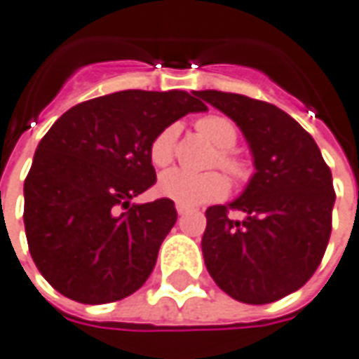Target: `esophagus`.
Wrapping results in <instances>:
<instances>
[{
    "instance_id": "obj_1",
    "label": "esophagus",
    "mask_w": 359,
    "mask_h": 359,
    "mask_svg": "<svg viewBox=\"0 0 359 359\" xmlns=\"http://www.w3.org/2000/svg\"><path fill=\"white\" fill-rule=\"evenodd\" d=\"M175 211H177V215H184L187 209H185V207H182V205H177V207H175Z\"/></svg>"
}]
</instances>
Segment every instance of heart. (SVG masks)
Returning a JSON list of instances; mask_svg holds the SVG:
<instances>
[{
    "label": "heart",
    "instance_id": "b5f03b06",
    "mask_svg": "<svg viewBox=\"0 0 359 359\" xmlns=\"http://www.w3.org/2000/svg\"><path fill=\"white\" fill-rule=\"evenodd\" d=\"M197 130L221 150L217 156V164L234 180H242L246 175V165L241 158H236L231 152L238 140V128L231 118L222 117V115H207L197 121ZM175 140H177V127L174 125L165 127L156 135L150 144V160L156 168H165L168 164H172L175 154ZM158 191L177 205L197 207V205L212 203L224 197L229 191V184L224 175L219 172L191 174V172L174 168L160 175Z\"/></svg>",
    "mask_w": 359,
    "mask_h": 359
}]
</instances>
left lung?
<instances>
[{
	"label": "left lung",
	"mask_w": 359,
	"mask_h": 359,
	"mask_svg": "<svg viewBox=\"0 0 359 359\" xmlns=\"http://www.w3.org/2000/svg\"><path fill=\"white\" fill-rule=\"evenodd\" d=\"M197 95L238 125L256 168L238 199L205 211V266L232 299L273 303L303 287L325 256L336 199L330 168L313 137L276 105L215 90ZM231 208L243 219H232Z\"/></svg>",
	"instance_id": "1"
}]
</instances>
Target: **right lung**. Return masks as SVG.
I'll return each instance as SVG.
<instances>
[{"label": "right lung", "instance_id": "1", "mask_svg": "<svg viewBox=\"0 0 359 359\" xmlns=\"http://www.w3.org/2000/svg\"><path fill=\"white\" fill-rule=\"evenodd\" d=\"M194 95L127 90L83 101L39 142L25 180V232L36 268L62 295L100 305L144 285L177 212L165 197L130 199L156 184V135L207 109Z\"/></svg>", "mask_w": 359, "mask_h": 359}]
</instances>
